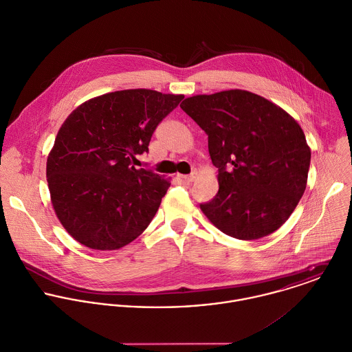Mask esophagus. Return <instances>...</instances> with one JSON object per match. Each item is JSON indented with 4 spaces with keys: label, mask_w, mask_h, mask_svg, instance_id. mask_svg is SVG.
I'll use <instances>...</instances> for the list:
<instances>
[{
    "label": "esophagus",
    "mask_w": 352,
    "mask_h": 352,
    "mask_svg": "<svg viewBox=\"0 0 352 352\" xmlns=\"http://www.w3.org/2000/svg\"><path fill=\"white\" fill-rule=\"evenodd\" d=\"M197 176H198V173H197V172H192L191 175H182L180 179H182L184 183H192V182H195Z\"/></svg>",
    "instance_id": "1"
}]
</instances>
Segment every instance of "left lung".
Segmentation results:
<instances>
[{
    "label": "left lung",
    "mask_w": 352,
    "mask_h": 352,
    "mask_svg": "<svg viewBox=\"0 0 352 352\" xmlns=\"http://www.w3.org/2000/svg\"><path fill=\"white\" fill-rule=\"evenodd\" d=\"M208 135L218 192L201 204L225 234L257 240L278 230L301 199L310 148L283 108L243 89L195 95L180 104Z\"/></svg>",
    "instance_id": "8db88e82"
}]
</instances>
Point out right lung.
<instances>
[{
    "mask_svg": "<svg viewBox=\"0 0 352 352\" xmlns=\"http://www.w3.org/2000/svg\"><path fill=\"white\" fill-rule=\"evenodd\" d=\"M183 99L124 89L89 99L66 118L46 176L56 218L76 241L115 251L149 226L170 180L131 161L149 151L157 124Z\"/></svg>",
    "mask_w": 352,
    "mask_h": 352,
    "instance_id": "obj_1",
    "label": "right lung"
}]
</instances>
